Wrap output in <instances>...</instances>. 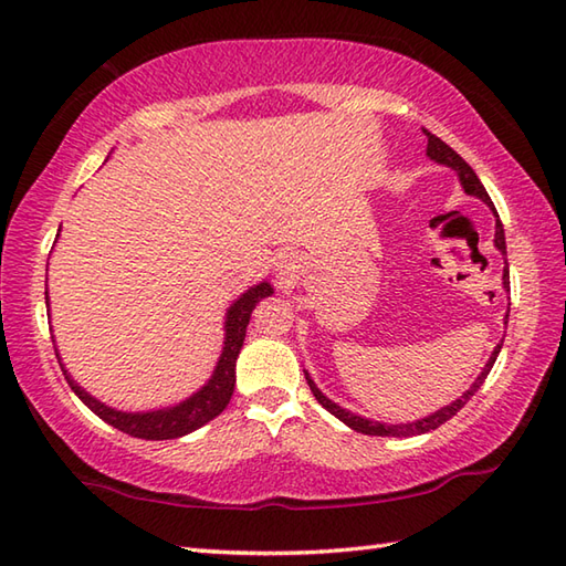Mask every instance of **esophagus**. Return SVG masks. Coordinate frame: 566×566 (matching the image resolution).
Listing matches in <instances>:
<instances>
[{"mask_svg":"<svg viewBox=\"0 0 566 566\" xmlns=\"http://www.w3.org/2000/svg\"><path fill=\"white\" fill-rule=\"evenodd\" d=\"M276 268H280V274L294 276L298 270H302V255H298V252H282Z\"/></svg>","mask_w":566,"mask_h":566,"instance_id":"esophagus-1","label":"esophagus"}]
</instances>
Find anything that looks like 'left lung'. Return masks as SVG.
Masks as SVG:
<instances>
[{
  "label": "left lung",
  "instance_id": "obj_1",
  "mask_svg": "<svg viewBox=\"0 0 566 566\" xmlns=\"http://www.w3.org/2000/svg\"><path fill=\"white\" fill-rule=\"evenodd\" d=\"M428 136V148H426V155L428 158L432 160V163H438V165H442V167H450V170H454V175H457V179H460V185H462V189H464V195H469V197H476V199H482L486 207L491 209V213H494V219H496V231H494V245H496V250L501 252L503 255V264H506V268H503V290L506 292H511V282H509V262H506V233H503V223L499 221V213H496V209H494V201L489 199V195H486V189H484V185L479 182V177H476V172L472 170V167H469L460 155H457L448 143H442L438 136H432V134H426ZM503 323H509V314H506V318H503ZM501 345H503V340L494 347V353H491V357H489V363L484 365V369H482V375H479L476 379H474V384L472 387H469L460 399H454L452 403H448V406H442L440 411H436V413H430V416H426V418H418V420H413V423H399V426H389V423H379V420H369V418H363V416H357V413H353V411H347V408H343V406H338L335 401H331L326 394H323L318 387H316V381L308 377V371L304 369V375H306V381H308V387H311V391H314V396H316V401L326 408L328 413H333L335 418L338 420H343V423L347 426V428H353V430H357V432H363V436H379V438H413V436H423V432H430V430H436V428H440L444 420H450L457 411H460V408L472 399V396L479 391V387H482L484 384V379L489 377V371H491V367H494V363H496V357H499V353H501Z\"/></svg>",
  "mask_w": 566,
  "mask_h": 566
}]
</instances>
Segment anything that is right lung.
<instances>
[{
    "label": "right lung",
    "mask_w": 566,
    "mask_h": 566,
    "mask_svg": "<svg viewBox=\"0 0 566 566\" xmlns=\"http://www.w3.org/2000/svg\"><path fill=\"white\" fill-rule=\"evenodd\" d=\"M57 238H60V228H57ZM272 294H274V286L264 280L260 284L248 286V290L240 294L231 306H228L226 321H223L226 333H223V347H221L219 363H216L207 384L179 403L153 408V411H118V408L106 406L104 401L97 399V396L84 391L80 384L72 379V375L63 365V357H60L55 347L60 369H63L70 389L77 394V399L87 406L92 413H97L104 423L118 428L122 432H126V436H134L140 440H175V438L189 436V432L207 426L209 420L219 416L228 406V401H231L233 387H235V359L245 340L250 314L264 296H272ZM45 306H48V318H51L48 292H45Z\"/></svg>",
    "instance_id": "1"
}]
</instances>
